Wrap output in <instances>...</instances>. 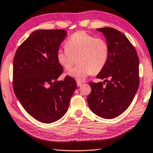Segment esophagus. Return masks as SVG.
Here are the masks:
<instances>
[{
  "label": "esophagus",
  "mask_w": 153,
  "mask_h": 153,
  "mask_svg": "<svg viewBox=\"0 0 153 153\" xmlns=\"http://www.w3.org/2000/svg\"><path fill=\"white\" fill-rule=\"evenodd\" d=\"M82 82L77 81V86H78V87L81 86H82Z\"/></svg>",
  "instance_id": "1"
}]
</instances>
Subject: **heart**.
Segmentation results:
<instances>
[{"label":"heart","mask_w":153,"mask_h":153,"mask_svg":"<svg viewBox=\"0 0 153 153\" xmlns=\"http://www.w3.org/2000/svg\"><path fill=\"white\" fill-rule=\"evenodd\" d=\"M65 48L56 52V60L65 70L69 71L76 59L78 65L69 76L79 81L92 74L99 73L107 63L109 52L107 41L84 31H78L69 36L65 42Z\"/></svg>","instance_id":"obj_1"}]
</instances>
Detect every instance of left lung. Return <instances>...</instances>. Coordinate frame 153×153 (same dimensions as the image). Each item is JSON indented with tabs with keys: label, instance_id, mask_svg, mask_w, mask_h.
Wrapping results in <instances>:
<instances>
[{
	"label": "left lung",
	"instance_id": "obj_1",
	"mask_svg": "<svg viewBox=\"0 0 153 153\" xmlns=\"http://www.w3.org/2000/svg\"><path fill=\"white\" fill-rule=\"evenodd\" d=\"M97 30L105 36L109 52L107 63L97 76L105 81L89 83L91 92L87 102L97 115L113 119L129 107L138 89L139 59L134 46L120 31L108 27Z\"/></svg>",
	"mask_w": 153,
	"mask_h": 153
}]
</instances>
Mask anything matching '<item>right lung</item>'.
Segmentation results:
<instances>
[{"label":"right lung","instance_id":"obj_1","mask_svg":"<svg viewBox=\"0 0 153 153\" xmlns=\"http://www.w3.org/2000/svg\"><path fill=\"white\" fill-rule=\"evenodd\" d=\"M67 35L63 30H36L18 47L14 56L15 96L28 114L45 123L63 117L77 88L70 76L57 80L63 68L56 60V52Z\"/></svg>","mask_w":153,"mask_h":153}]
</instances>
